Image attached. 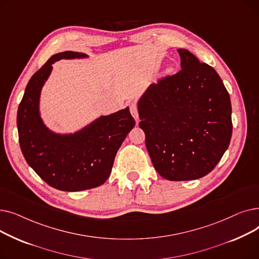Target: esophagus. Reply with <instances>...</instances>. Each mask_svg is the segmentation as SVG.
Segmentation results:
<instances>
[{"mask_svg": "<svg viewBox=\"0 0 259 259\" xmlns=\"http://www.w3.org/2000/svg\"><path fill=\"white\" fill-rule=\"evenodd\" d=\"M130 112L132 114V116L134 117V119L137 120V122H139V111H138V107L134 103H132L130 105Z\"/></svg>", "mask_w": 259, "mask_h": 259, "instance_id": "esophagus-1", "label": "esophagus"}]
</instances>
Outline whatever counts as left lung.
Masks as SVG:
<instances>
[{
	"instance_id": "1",
	"label": "left lung",
	"mask_w": 259,
	"mask_h": 259,
	"mask_svg": "<svg viewBox=\"0 0 259 259\" xmlns=\"http://www.w3.org/2000/svg\"><path fill=\"white\" fill-rule=\"evenodd\" d=\"M182 70L151 84L138 101L140 128L157 173L192 181L211 172L232 135V107L222 78L186 49Z\"/></svg>"
}]
</instances>
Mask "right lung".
<instances>
[{
  "instance_id": "add662e5",
  "label": "right lung",
  "mask_w": 259,
  "mask_h": 259,
  "mask_svg": "<svg viewBox=\"0 0 259 259\" xmlns=\"http://www.w3.org/2000/svg\"><path fill=\"white\" fill-rule=\"evenodd\" d=\"M88 58L76 51L54 54L31 76L18 109L19 142L27 164L49 186L66 192L103 185L110 176L120 145L135 126L129 107L101 115L74 132L58 133L46 126L39 102L52 65Z\"/></svg>"
}]
</instances>
